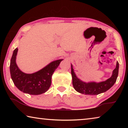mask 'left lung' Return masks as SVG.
Wrapping results in <instances>:
<instances>
[{
  "mask_svg": "<svg viewBox=\"0 0 128 128\" xmlns=\"http://www.w3.org/2000/svg\"><path fill=\"white\" fill-rule=\"evenodd\" d=\"M118 68L119 64L118 62H117L116 68L112 72L111 77L104 81L86 82L77 77L73 68L72 64H71V74L73 88L77 92L85 95H95L104 92L109 90L116 82L118 74Z\"/></svg>",
  "mask_w": 128,
  "mask_h": 128,
  "instance_id": "left-lung-1",
  "label": "left lung"
}]
</instances>
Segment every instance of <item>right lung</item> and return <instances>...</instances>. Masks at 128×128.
<instances>
[{"mask_svg": "<svg viewBox=\"0 0 128 128\" xmlns=\"http://www.w3.org/2000/svg\"><path fill=\"white\" fill-rule=\"evenodd\" d=\"M18 48L14 51L10 62V73L14 85L26 94L40 95L46 92L51 84V77L63 59L53 61L35 73L28 74L21 71L16 64Z\"/></svg>", "mask_w": 128, "mask_h": 128, "instance_id": "add662e5", "label": "right lung"}]
</instances>
